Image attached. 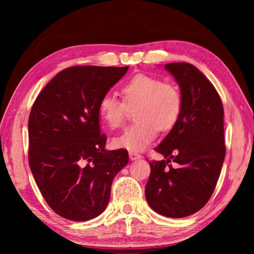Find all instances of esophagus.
I'll list each match as a JSON object with an SVG mask.
<instances>
[{
  "instance_id": "34e87169",
  "label": "esophagus",
  "mask_w": 254,
  "mask_h": 254,
  "mask_svg": "<svg viewBox=\"0 0 254 254\" xmlns=\"http://www.w3.org/2000/svg\"><path fill=\"white\" fill-rule=\"evenodd\" d=\"M128 157H130L132 161H134V160H137V159L141 158V154L136 153V152H128Z\"/></svg>"
}]
</instances>
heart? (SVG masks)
<instances>
[{"mask_svg": "<svg viewBox=\"0 0 254 254\" xmlns=\"http://www.w3.org/2000/svg\"><path fill=\"white\" fill-rule=\"evenodd\" d=\"M123 101L113 95H104L98 103V114L112 128L126 121L127 107H137V121L113 140L117 148L130 152L142 151L156 137L158 130L169 131L177 124L183 111V97L175 85L158 77L139 74L121 87Z\"/></svg>", "mask_w": 254, "mask_h": 254, "instance_id": "b5f03b06", "label": "heart"}]
</instances>
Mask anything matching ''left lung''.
Here are the masks:
<instances>
[{
	"instance_id": "obj_1",
	"label": "left lung",
	"mask_w": 254,
	"mask_h": 254,
	"mask_svg": "<svg viewBox=\"0 0 254 254\" xmlns=\"http://www.w3.org/2000/svg\"><path fill=\"white\" fill-rule=\"evenodd\" d=\"M165 69L179 85L183 111L154 149L165 159L149 161L145 198L154 212L180 218L203 208L216 186L225 158L224 110L213 84L191 64L171 63Z\"/></svg>"
}]
</instances>
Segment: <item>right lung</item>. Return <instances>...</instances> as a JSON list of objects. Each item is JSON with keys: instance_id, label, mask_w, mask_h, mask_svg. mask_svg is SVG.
I'll return each mask as SVG.
<instances>
[{"instance_id": "add662e5", "label": "right lung", "mask_w": 254, "mask_h": 254, "mask_svg": "<svg viewBox=\"0 0 254 254\" xmlns=\"http://www.w3.org/2000/svg\"><path fill=\"white\" fill-rule=\"evenodd\" d=\"M128 67L74 66L58 72L30 112L29 165L51 209L70 221L104 212L126 149L105 150L98 103Z\"/></svg>"}]
</instances>
